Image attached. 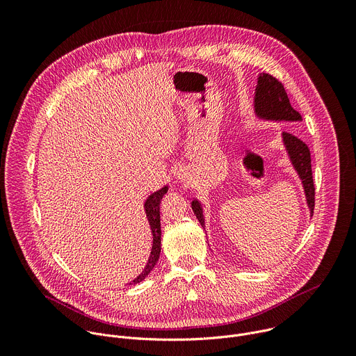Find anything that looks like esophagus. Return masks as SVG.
Masks as SVG:
<instances>
[{
	"mask_svg": "<svg viewBox=\"0 0 356 356\" xmlns=\"http://www.w3.org/2000/svg\"><path fill=\"white\" fill-rule=\"evenodd\" d=\"M177 179L181 180V179H183V175H181V173H177Z\"/></svg>",
	"mask_w": 356,
	"mask_h": 356,
	"instance_id": "esophagus-1",
	"label": "esophagus"
}]
</instances>
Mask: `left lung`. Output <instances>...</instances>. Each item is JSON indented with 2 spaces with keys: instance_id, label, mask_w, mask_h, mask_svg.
I'll return each instance as SVG.
<instances>
[{
  "instance_id": "8db88e82",
  "label": "left lung",
  "mask_w": 356,
  "mask_h": 356,
  "mask_svg": "<svg viewBox=\"0 0 356 356\" xmlns=\"http://www.w3.org/2000/svg\"><path fill=\"white\" fill-rule=\"evenodd\" d=\"M258 83L253 94V114L258 120L269 122H301V115L290 106V101L283 84L266 73L258 74ZM282 142L286 154L296 170L306 195L310 216L314 213V183L312 172V156L307 145L290 132H282ZM191 209L206 229L204 211L198 200L191 201Z\"/></svg>"
}]
</instances>
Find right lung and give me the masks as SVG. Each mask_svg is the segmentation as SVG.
Instances as JSON below:
<instances>
[{
  "instance_id": "1",
  "label": "right lung",
  "mask_w": 356,
  "mask_h": 356,
  "mask_svg": "<svg viewBox=\"0 0 356 356\" xmlns=\"http://www.w3.org/2000/svg\"><path fill=\"white\" fill-rule=\"evenodd\" d=\"M169 187L163 186L162 188L156 190L155 193H152L143 202V210L150 227V232H152V249L149 253V259L143 268V270L134 279L131 280L128 284H136L140 283L149 273L150 270L155 268V265L159 261L161 257V239H162V231H161V201L163 198V195L168 193Z\"/></svg>"
}]
</instances>
